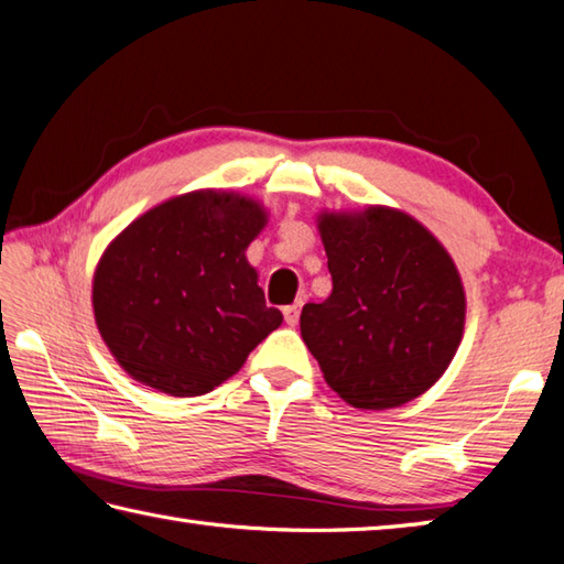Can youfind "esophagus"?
<instances>
[{
	"label": "esophagus",
	"instance_id": "obj_1",
	"mask_svg": "<svg viewBox=\"0 0 564 564\" xmlns=\"http://www.w3.org/2000/svg\"><path fill=\"white\" fill-rule=\"evenodd\" d=\"M283 317H285V325L295 327V325H297V319H301V303L285 305V307H283Z\"/></svg>",
	"mask_w": 564,
	"mask_h": 564
}]
</instances>
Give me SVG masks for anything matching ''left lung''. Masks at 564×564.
<instances>
[{"instance_id": "left-lung-1", "label": "left lung", "mask_w": 564, "mask_h": 564, "mask_svg": "<svg viewBox=\"0 0 564 564\" xmlns=\"http://www.w3.org/2000/svg\"><path fill=\"white\" fill-rule=\"evenodd\" d=\"M333 293L307 303L301 335L329 389L383 411L425 393L465 329V289L445 247L399 209L319 215Z\"/></svg>"}]
</instances>
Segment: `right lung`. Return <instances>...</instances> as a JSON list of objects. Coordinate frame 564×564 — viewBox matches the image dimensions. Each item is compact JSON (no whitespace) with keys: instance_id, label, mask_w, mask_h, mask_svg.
I'll list each match as a JSON object with an SVG mask.
<instances>
[{"instance_id":"right-lung-1","label":"right lung","mask_w":564,"mask_h":564,"mask_svg":"<svg viewBox=\"0 0 564 564\" xmlns=\"http://www.w3.org/2000/svg\"><path fill=\"white\" fill-rule=\"evenodd\" d=\"M263 225L249 197L197 191L149 209L107 247L95 319L131 379L171 395L209 393L283 323L245 253Z\"/></svg>"}]
</instances>
